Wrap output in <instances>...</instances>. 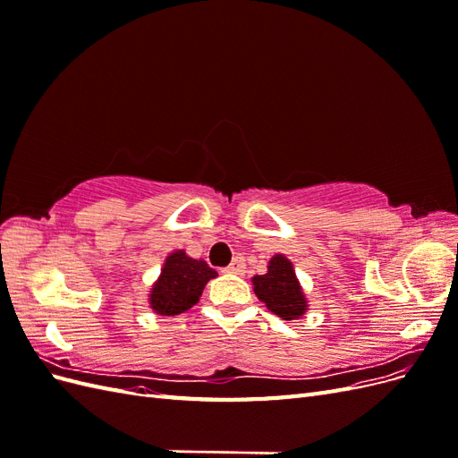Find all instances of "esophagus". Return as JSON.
<instances>
[{
    "label": "esophagus",
    "instance_id": "esophagus-1",
    "mask_svg": "<svg viewBox=\"0 0 458 458\" xmlns=\"http://www.w3.org/2000/svg\"><path fill=\"white\" fill-rule=\"evenodd\" d=\"M244 269H246V266H244V259H242V258H234V259L231 261V266L225 267L227 273H234V275H242Z\"/></svg>",
    "mask_w": 458,
    "mask_h": 458
}]
</instances>
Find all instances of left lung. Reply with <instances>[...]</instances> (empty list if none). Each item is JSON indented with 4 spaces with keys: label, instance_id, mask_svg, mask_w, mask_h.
<instances>
[{
    "label": "left lung",
    "instance_id": "1",
    "mask_svg": "<svg viewBox=\"0 0 458 458\" xmlns=\"http://www.w3.org/2000/svg\"><path fill=\"white\" fill-rule=\"evenodd\" d=\"M252 283L256 296L266 303L269 311L279 315L284 321H293V318L306 313V298H303L293 263L284 256L276 254L269 261L267 273L256 275Z\"/></svg>",
    "mask_w": 458,
    "mask_h": 458
}]
</instances>
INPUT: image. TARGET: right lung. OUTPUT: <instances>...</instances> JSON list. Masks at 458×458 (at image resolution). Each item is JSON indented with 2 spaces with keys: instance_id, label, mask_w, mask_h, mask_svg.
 Returning a JSON list of instances; mask_svg holds the SVG:
<instances>
[{
  "instance_id": "obj_1",
  "label": "right lung",
  "mask_w": 458,
  "mask_h": 458,
  "mask_svg": "<svg viewBox=\"0 0 458 458\" xmlns=\"http://www.w3.org/2000/svg\"><path fill=\"white\" fill-rule=\"evenodd\" d=\"M217 273L202 259H192L183 250L174 252L164 263L160 279L152 286L150 306L158 315H179L199 301L206 283Z\"/></svg>"
}]
</instances>
